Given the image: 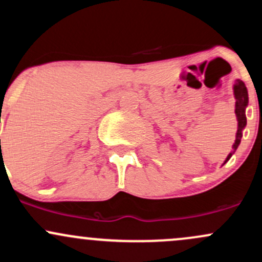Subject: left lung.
Masks as SVG:
<instances>
[{
    "instance_id": "left-lung-1",
    "label": "left lung",
    "mask_w": 262,
    "mask_h": 262,
    "mask_svg": "<svg viewBox=\"0 0 262 262\" xmlns=\"http://www.w3.org/2000/svg\"><path fill=\"white\" fill-rule=\"evenodd\" d=\"M233 95H235V114L237 117V132H236V140L235 143L232 145V152L229 154V156L225 160V164L230 160L232 154L237 150L238 145L241 142V137H243V130L246 126V115H245V110L249 103V94H247V89L245 83L241 80H236L235 85H233Z\"/></svg>"
}]
</instances>
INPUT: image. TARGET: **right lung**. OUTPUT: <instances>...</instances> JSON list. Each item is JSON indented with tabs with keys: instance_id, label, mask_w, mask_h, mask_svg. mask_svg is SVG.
Instances as JSON below:
<instances>
[{
	"instance_id": "obj_1",
	"label": "right lung",
	"mask_w": 262,
	"mask_h": 262,
	"mask_svg": "<svg viewBox=\"0 0 262 262\" xmlns=\"http://www.w3.org/2000/svg\"><path fill=\"white\" fill-rule=\"evenodd\" d=\"M1 152H2V151H1ZM1 157H2V155H1Z\"/></svg>"
}]
</instances>
